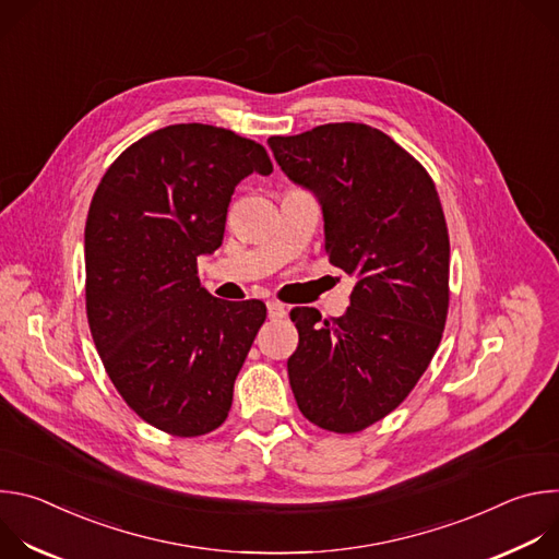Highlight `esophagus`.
I'll list each match as a JSON object with an SVG mask.
<instances>
[{
	"label": "esophagus",
	"mask_w": 559,
	"mask_h": 559,
	"mask_svg": "<svg viewBox=\"0 0 559 559\" xmlns=\"http://www.w3.org/2000/svg\"><path fill=\"white\" fill-rule=\"evenodd\" d=\"M267 316L272 318V321H281V318L287 316V307H285L283 302L270 300V302H267Z\"/></svg>",
	"instance_id": "1"
}]
</instances>
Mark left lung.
Listing matches in <instances>:
<instances>
[{
	"label": "left lung",
	"instance_id": "8db88e82",
	"mask_svg": "<svg viewBox=\"0 0 559 559\" xmlns=\"http://www.w3.org/2000/svg\"><path fill=\"white\" fill-rule=\"evenodd\" d=\"M276 164L323 205L330 263L356 276L345 316L289 311L287 360L300 414L358 433L391 414L427 371L449 311V231L420 162L367 123L267 139Z\"/></svg>",
	"mask_w": 559,
	"mask_h": 559
}]
</instances>
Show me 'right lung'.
I'll use <instances>...</instances> for the list:
<instances>
[{
  "label": "right lung",
  "instance_id": "add662e5",
  "mask_svg": "<svg viewBox=\"0 0 559 559\" xmlns=\"http://www.w3.org/2000/svg\"><path fill=\"white\" fill-rule=\"evenodd\" d=\"M267 150L231 130L177 123L126 147L86 221V313L102 362L147 425L179 438L221 427L265 302L201 287L197 259L225 231L234 188L270 175Z\"/></svg>",
  "mask_w": 559,
  "mask_h": 559
}]
</instances>
